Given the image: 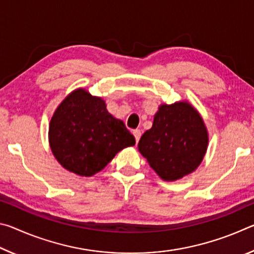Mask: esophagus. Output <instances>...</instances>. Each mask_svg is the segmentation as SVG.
<instances>
[{"label":"esophagus","mask_w":254,"mask_h":254,"mask_svg":"<svg viewBox=\"0 0 254 254\" xmlns=\"http://www.w3.org/2000/svg\"><path fill=\"white\" fill-rule=\"evenodd\" d=\"M132 133H133V135H134V137H135V141L137 142V141L140 140V136H141V131L140 130H133L132 131Z\"/></svg>","instance_id":"1"}]
</instances>
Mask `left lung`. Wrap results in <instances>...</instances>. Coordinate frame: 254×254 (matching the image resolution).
<instances>
[{
    "label": "left lung",
    "mask_w": 254,
    "mask_h": 254,
    "mask_svg": "<svg viewBox=\"0 0 254 254\" xmlns=\"http://www.w3.org/2000/svg\"><path fill=\"white\" fill-rule=\"evenodd\" d=\"M208 147L203 118L187 101L161 104L153 124L137 144L140 153L162 180L175 182L195 171Z\"/></svg>",
    "instance_id": "1"
}]
</instances>
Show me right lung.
Instances as JSON below:
<instances>
[{
	"label": "right lung",
	"instance_id": "obj_1",
	"mask_svg": "<svg viewBox=\"0 0 254 254\" xmlns=\"http://www.w3.org/2000/svg\"><path fill=\"white\" fill-rule=\"evenodd\" d=\"M48 137L57 161L80 177L100 173L118 152L135 144L123 121L106 110L105 101L85 88L72 91L58 105Z\"/></svg>",
	"mask_w": 254,
	"mask_h": 254
}]
</instances>
